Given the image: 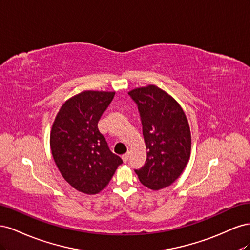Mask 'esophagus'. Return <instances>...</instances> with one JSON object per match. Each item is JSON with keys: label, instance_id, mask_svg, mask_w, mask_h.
<instances>
[{"label": "esophagus", "instance_id": "esophagus-1", "mask_svg": "<svg viewBox=\"0 0 250 250\" xmlns=\"http://www.w3.org/2000/svg\"><path fill=\"white\" fill-rule=\"evenodd\" d=\"M128 157H129V153H128V152L122 155V160H123V162H124V163H126V162L128 161Z\"/></svg>", "mask_w": 250, "mask_h": 250}]
</instances>
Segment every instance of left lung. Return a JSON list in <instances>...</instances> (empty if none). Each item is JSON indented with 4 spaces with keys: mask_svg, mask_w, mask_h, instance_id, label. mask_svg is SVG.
Listing matches in <instances>:
<instances>
[{
    "mask_svg": "<svg viewBox=\"0 0 250 250\" xmlns=\"http://www.w3.org/2000/svg\"><path fill=\"white\" fill-rule=\"evenodd\" d=\"M137 103L147 160L138 174L153 191L169 187L185 170L191 154V131L183 108L165 90L148 85L128 93Z\"/></svg>",
    "mask_w": 250,
    "mask_h": 250,
    "instance_id": "8db88e82",
    "label": "left lung"
}]
</instances>
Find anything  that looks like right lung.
I'll return each mask as SVG.
<instances>
[{"instance_id": "obj_1", "label": "right lung", "mask_w": 250, "mask_h": 250, "mask_svg": "<svg viewBox=\"0 0 250 250\" xmlns=\"http://www.w3.org/2000/svg\"><path fill=\"white\" fill-rule=\"evenodd\" d=\"M115 94L84 90L70 98L52 126L50 146L57 168L67 183L84 194L101 192L123 163L98 129Z\"/></svg>"}]
</instances>
